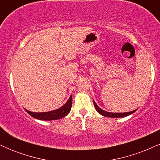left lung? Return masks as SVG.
<instances>
[{"label":"left lung","mask_w":160,"mask_h":160,"mask_svg":"<svg viewBox=\"0 0 160 160\" xmlns=\"http://www.w3.org/2000/svg\"><path fill=\"white\" fill-rule=\"evenodd\" d=\"M93 103H94V106L96 109V111L98 112L100 114H102L104 117H113V118H119V117H127V116L132 114L134 112L136 111V110L130 112H125V113H111V112H108L102 110V108H100L97 105L96 103L95 102V101H93Z\"/></svg>","instance_id":"obj_1"}]
</instances>
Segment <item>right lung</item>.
<instances>
[{
  "mask_svg": "<svg viewBox=\"0 0 160 160\" xmlns=\"http://www.w3.org/2000/svg\"><path fill=\"white\" fill-rule=\"evenodd\" d=\"M72 107V95L70 96L68 102L62 107L58 109L54 110L48 112H41V113H35V112L29 111L25 110L28 114H30L34 118L40 120H55L65 117L69 113L71 108Z\"/></svg>",
  "mask_w": 160,
  "mask_h": 160,
  "instance_id": "1",
  "label": "right lung"
}]
</instances>
